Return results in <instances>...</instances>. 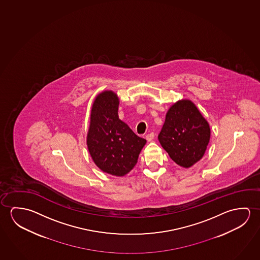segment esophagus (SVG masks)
I'll return each mask as SVG.
<instances>
[{
  "label": "esophagus",
  "instance_id": "1",
  "mask_svg": "<svg viewBox=\"0 0 260 260\" xmlns=\"http://www.w3.org/2000/svg\"><path fill=\"white\" fill-rule=\"evenodd\" d=\"M145 138H146V140L148 141V142H151V141H153V138H154V134H153V133L148 134V135H146Z\"/></svg>",
  "mask_w": 260,
  "mask_h": 260
}]
</instances>
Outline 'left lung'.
<instances>
[{"instance_id":"left-lung-1","label":"left lung","mask_w":260,"mask_h":260,"mask_svg":"<svg viewBox=\"0 0 260 260\" xmlns=\"http://www.w3.org/2000/svg\"><path fill=\"white\" fill-rule=\"evenodd\" d=\"M158 139L175 164L190 168L206 152L210 124L192 101L181 99L166 113Z\"/></svg>"}]
</instances>
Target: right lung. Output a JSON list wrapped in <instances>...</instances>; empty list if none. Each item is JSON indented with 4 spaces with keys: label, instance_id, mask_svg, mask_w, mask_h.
I'll return each instance as SVG.
<instances>
[{
    "label": "right lung",
    "instance_id": "1",
    "mask_svg": "<svg viewBox=\"0 0 260 260\" xmlns=\"http://www.w3.org/2000/svg\"><path fill=\"white\" fill-rule=\"evenodd\" d=\"M119 99L105 90L92 105L87 145L92 160L104 173L124 176L135 167L146 140L136 136L118 116Z\"/></svg>",
    "mask_w": 260,
    "mask_h": 260
}]
</instances>
